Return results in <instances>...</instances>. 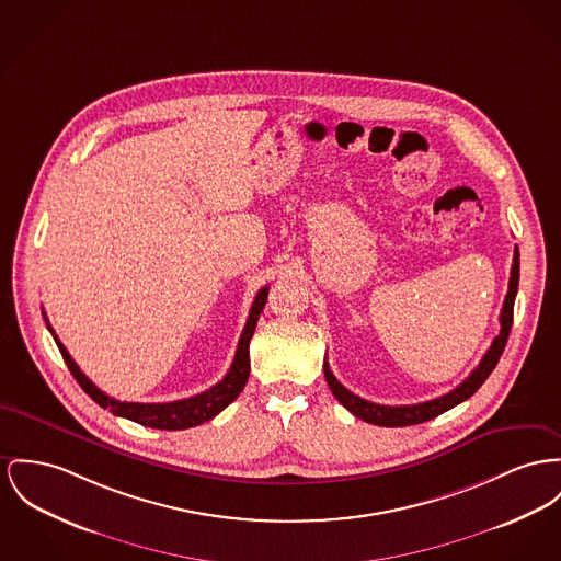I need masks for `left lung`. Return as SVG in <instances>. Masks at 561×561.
<instances>
[{"instance_id":"8db88e82","label":"left lung","mask_w":561,"mask_h":561,"mask_svg":"<svg viewBox=\"0 0 561 561\" xmlns=\"http://www.w3.org/2000/svg\"><path fill=\"white\" fill-rule=\"evenodd\" d=\"M517 287H519V249L515 247V257H513V267H511V280H508V294L504 299L502 312H500V334L493 337L491 346L486 348L485 357L481 359V364L472 370V374L453 391H448L445 396L430 400V402H421V404H411V407H382V404H374L368 402L355 393H351L346 387H342L337 382L336 376L330 370L328 362L323 364V373L325 380L334 393L337 402L348 412H353L357 419H364L366 423H374L380 427H407V425H416L423 421H430L443 412L450 411L453 407L461 404L463 400H468L470 396H474L479 391V387L486 380V376L493 373V368L500 362V355L504 353L506 340L513 328V306L517 298Z\"/></svg>"}]
</instances>
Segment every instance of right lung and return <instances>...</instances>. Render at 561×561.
Wrapping results in <instances>:
<instances>
[{"label": "right lung", "mask_w": 561, "mask_h": 561, "mask_svg": "<svg viewBox=\"0 0 561 561\" xmlns=\"http://www.w3.org/2000/svg\"><path fill=\"white\" fill-rule=\"evenodd\" d=\"M267 301V287H262L260 294L255 296V301L251 306L247 325L242 330V336L238 340V348H236V357L231 362L229 373L225 374L224 380H219L215 387H210L204 393H197L187 400H176V402H163V404H140V402H118L111 396H106L102 389H98L84 374L80 373V368L76 366L75 359L70 357V353L66 351V346L59 342L57 334L53 332L46 314V328L48 332L55 337L70 373L75 374L78 385L84 389V393L98 402L102 409L116 414V416H125L129 421H136L145 427H154V430H187V427H195L202 425L206 421H210L213 416H217L219 412L224 411L225 407H229L240 391L244 389L247 380H249V373H251V362H249V342L255 334L257 328V319L262 314L263 306Z\"/></svg>", "instance_id": "1"}]
</instances>
